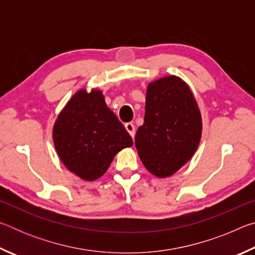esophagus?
Returning a JSON list of instances; mask_svg holds the SVG:
<instances>
[{"instance_id": "34e87169", "label": "esophagus", "mask_w": 255, "mask_h": 255, "mask_svg": "<svg viewBox=\"0 0 255 255\" xmlns=\"http://www.w3.org/2000/svg\"><path fill=\"white\" fill-rule=\"evenodd\" d=\"M125 127H126L127 131H128L129 133H130V136H131L132 138L135 137V126H133V124L128 123V124L125 125Z\"/></svg>"}]
</instances>
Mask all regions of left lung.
I'll return each mask as SVG.
<instances>
[{
  "label": "left lung",
  "mask_w": 255,
  "mask_h": 255,
  "mask_svg": "<svg viewBox=\"0 0 255 255\" xmlns=\"http://www.w3.org/2000/svg\"><path fill=\"white\" fill-rule=\"evenodd\" d=\"M200 111L189 86L178 76H166L148 84L145 118L135 145L150 173L165 178L184 165L199 145Z\"/></svg>",
  "instance_id": "obj_1"
}]
</instances>
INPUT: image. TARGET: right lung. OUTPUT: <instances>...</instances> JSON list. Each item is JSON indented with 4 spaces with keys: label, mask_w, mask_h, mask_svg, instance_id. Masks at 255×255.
<instances>
[{
    "label": "right lung",
    "mask_w": 255,
    "mask_h": 255,
    "mask_svg": "<svg viewBox=\"0 0 255 255\" xmlns=\"http://www.w3.org/2000/svg\"><path fill=\"white\" fill-rule=\"evenodd\" d=\"M53 138L65 166L86 181L100 178L115 155L132 145L131 136L97 90L73 96L56 120Z\"/></svg>",
    "instance_id": "1"
}]
</instances>
